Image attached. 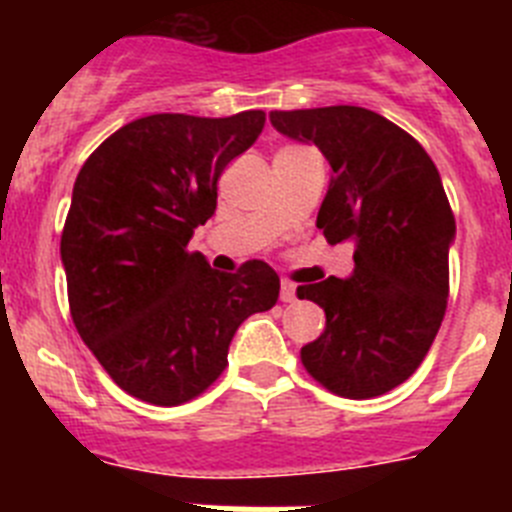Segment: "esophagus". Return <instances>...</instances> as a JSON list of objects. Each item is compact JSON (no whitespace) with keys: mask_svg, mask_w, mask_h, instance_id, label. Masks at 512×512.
<instances>
[{"mask_svg":"<svg viewBox=\"0 0 512 512\" xmlns=\"http://www.w3.org/2000/svg\"><path fill=\"white\" fill-rule=\"evenodd\" d=\"M279 297H282V302H295L297 300V287H295V284L284 279L282 289H279Z\"/></svg>","mask_w":512,"mask_h":512,"instance_id":"1","label":"esophagus"}]
</instances>
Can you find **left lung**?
<instances>
[{
	"label": "left lung",
	"mask_w": 512,
	"mask_h": 512,
	"mask_svg": "<svg viewBox=\"0 0 512 512\" xmlns=\"http://www.w3.org/2000/svg\"><path fill=\"white\" fill-rule=\"evenodd\" d=\"M269 120L328 158L318 228L330 243L354 241L351 277L297 287L300 300L325 310V330L302 346V364L341 397L384 395L418 369L446 312L456 223L436 164L413 135L364 107Z\"/></svg>",
	"instance_id": "8db88e82"
}]
</instances>
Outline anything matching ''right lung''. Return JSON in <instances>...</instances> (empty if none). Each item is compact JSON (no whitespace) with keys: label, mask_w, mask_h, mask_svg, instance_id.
Here are the masks:
<instances>
[{"label":"right lung","mask_w":512,"mask_h":512,"mask_svg":"<svg viewBox=\"0 0 512 512\" xmlns=\"http://www.w3.org/2000/svg\"><path fill=\"white\" fill-rule=\"evenodd\" d=\"M233 117L148 115L122 125L76 176L61 235L71 318L117 387L182 405L228 364L235 330L271 310L279 277L264 261L210 269L187 243L217 207V179L264 130Z\"/></svg>","instance_id":"obj_1"}]
</instances>
